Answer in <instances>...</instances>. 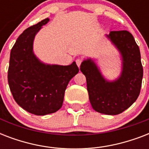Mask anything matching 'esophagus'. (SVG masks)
Instances as JSON below:
<instances>
[{
	"label": "esophagus",
	"mask_w": 149,
	"mask_h": 149,
	"mask_svg": "<svg viewBox=\"0 0 149 149\" xmlns=\"http://www.w3.org/2000/svg\"><path fill=\"white\" fill-rule=\"evenodd\" d=\"M76 63H77V65H78V67H79V66H80V65H81L82 58H77V60H76Z\"/></svg>",
	"instance_id": "obj_1"
}]
</instances>
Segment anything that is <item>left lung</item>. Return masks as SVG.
<instances>
[{
	"instance_id": "left-lung-1",
	"label": "left lung",
	"mask_w": 149,
	"mask_h": 149,
	"mask_svg": "<svg viewBox=\"0 0 149 149\" xmlns=\"http://www.w3.org/2000/svg\"><path fill=\"white\" fill-rule=\"evenodd\" d=\"M120 54V73L110 80L91 58H84L80 70L86 77L89 99L94 111L117 115L131 107L139 97L143 77L141 54L129 31H111L105 35Z\"/></svg>"
}]
</instances>
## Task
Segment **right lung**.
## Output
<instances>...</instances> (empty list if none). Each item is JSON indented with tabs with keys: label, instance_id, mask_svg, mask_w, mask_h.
Wrapping results in <instances>:
<instances>
[{
	"label": "right lung",
	"instance_id": "right-lung-1",
	"mask_svg": "<svg viewBox=\"0 0 149 149\" xmlns=\"http://www.w3.org/2000/svg\"><path fill=\"white\" fill-rule=\"evenodd\" d=\"M49 22L47 17L25 29L10 55L8 80L13 97L21 107L36 115L59 110L69 82L79 72L76 62L68 65L48 64L36 56L35 37Z\"/></svg>",
	"mask_w": 149,
	"mask_h": 149
}]
</instances>
